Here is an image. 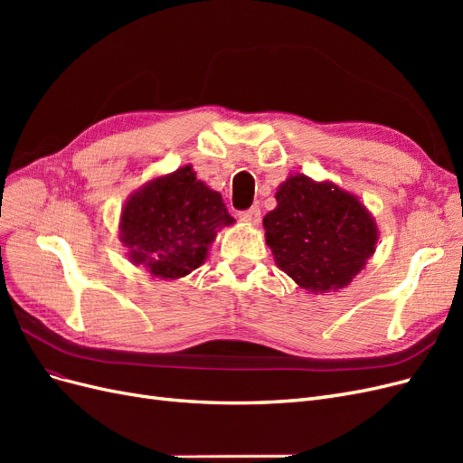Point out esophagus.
Listing matches in <instances>:
<instances>
[{
    "label": "esophagus",
    "mask_w": 463,
    "mask_h": 463,
    "mask_svg": "<svg viewBox=\"0 0 463 463\" xmlns=\"http://www.w3.org/2000/svg\"><path fill=\"white\" fill-rule=\"evenodd\" d=\"M240 218L247 223H250V226H259L260 223V210L257 206L249 208V210H243V213H240Z\"/></svg>",
    "instance_id": "esophagus-1"
}]
</instances>
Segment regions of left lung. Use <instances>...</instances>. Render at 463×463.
<instances>
[{"label": "left lung", "instance_id": "obj_1", "mask_svg": "<svg viewBox=\"0 0 463 463\" xmlns=\"http://www.w3.org/2000/svg\"><path fill=\"white\" fill-rule=\"evenodd\" d=\"M276 203L262 226L278 269L311 293L352 284L378 241L376 222L359 197L332 181L291 174Z\"/></svg>", "mask_w": 463, "mask_h": 463}]
</instances>
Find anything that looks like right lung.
<instances>
[{"label":"right lung","mask_w":463,"mask_h":463,"mask_svg":"<svg viewBox=\"0 0 463 463\" xmlns=\"http://www.w3.org/2000/svg\"><path fill=\"white\" fill-rule=\"evenodd\" d=\"M235 220L218 191L191 165L150 179L125 203L119 240L133 264L158 279H179L206 260L208 247Z\"/></svg>","instance_id":"add662e5"}]
</instances>
